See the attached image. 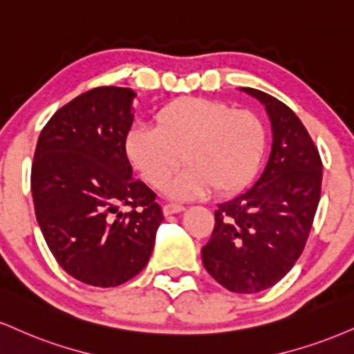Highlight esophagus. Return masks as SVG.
Wrapping results in <instances>:
<instances>
[{
    "instance_id": "1",
    "label": "esophagus",
    "mask_w": 354,
    "mask_h": 354,
    "mask_svg": "<svg viewBox=\"0 0 354 354\" xmlns=\"http://www.w3.org/2000/svg\"><path fill=\"white\" fill-rule=\"evenodd\" d=\"M185 211V206H181V204H174V203H168L163 206V214L165 216H171V214H176V212H181Z\"/></svg>"
}]
</instances>
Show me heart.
<instances>
[{
    "label": "heart",
    "mask_w": 354,
    "mask_h": 354,
    "mask_svg": "<svg viewBox=\"0 0 354 354\" xmlns=\"http://www.w3.org/2000/svg\"><path fill=\"white\" fill-rule=\"evenodd\" d=\"M155 127L136 123L125 135V155L142 180L161 189L185 158L188 168L166 193L193 199L239 191L252 180L266 150V125L250 109L185 97L153 115Z\"/></svg>",
    "instance_id": "1"
}]
</instances>
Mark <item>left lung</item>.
Wrapping results in <instances>:
<instances>
[{"instance_id":"left-lung-1","label":"left lung","mask_w":354,"mask_h":354,"mask_svg":"<svg viewBox=\"0 0 354 354\" xmlns=\"http://www.w3.org/2000/svg\"><path fill=\"white\" fill-rule=\"evenodd\" d=\"M266 105L272 123L269 161L252 188L218 204L203 263L236 293L266 290L299 261L322 193V158L290 107L257 88L241 87Z\"/></svg>"}]
</instances>
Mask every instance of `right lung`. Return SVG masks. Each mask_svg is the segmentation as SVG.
I'll return each instance as SVG.
<instances>
[{"label":"right lung","mask_w":354,"mask_h":354,"mask_svg":"<svg viewBox=\"0 0 354 354\" xmlns=\"http://www.w3.org/2000/svg\"><path fill=\"white\" fill-rule=\"evenodd\" d=\"M135 97L127 87L75 97L46 123L34 151L31 191L46 244L67 274L93 287L140 274L163 221L123 147Z\"/></svg>","instance_id":"add662e5"}]
</instances>
